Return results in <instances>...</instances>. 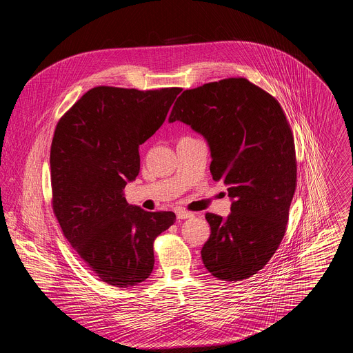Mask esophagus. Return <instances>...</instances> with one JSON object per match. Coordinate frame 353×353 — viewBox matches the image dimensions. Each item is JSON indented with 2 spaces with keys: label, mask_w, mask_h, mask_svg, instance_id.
I'll list each match as a JSON object with an SVG mask.
<instances>
[{
  "label": "esophagus",
  "mask_w": 353,
  "mask_h": 353,
  "mask_svg": "<svg viewBox=\"0 0 353 353\" xmlns=\"http://www.w3.org/2000/svg\"><path fill=\"white\" fill-rule=\"evenodd\" d=\"M176 215H177V219H188V218L194 216L192 212H188V211H184V210H179L176 212Z\"/></svg>",
  "instance_id": "1"
}]
</instances>
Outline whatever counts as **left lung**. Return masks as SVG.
<instances>
[{
	"instance_id": "left-lung-1",
	"label": "left lung",
	"mask_w": 353,
	"mask_h": 353,
	"mask_svg": "<svg viewBox=\"0 0 353 353\" xmlns=\"http://www.w3.org/2000/svg\"><path fill=\"white\" fill-rule=\"evenodd\" d=\"M181 121L211 149V174L228 185L230 214H207L211 236L201 250L221 281H243L278 250L296 190L294 141L278 100L245 78L184 90L169 123Z\"/></svg>"
}]
</instances>
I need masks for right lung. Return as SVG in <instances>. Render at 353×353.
<instances>
[{
    "mask_svg": "<svg viewBox=\"0 0 353 353\" xmlns=\"http://www.w3.org/2000/svg\"><path fill=\"white\" fill-rule=\"evenodd\" d=\"M180 88L96 86L57 123L52 149L53 211L86 265L109 285L130 288L154 270V241L173 212L130 205L124 187L139 173V145L163 124Z\"/></svg>",
    "mask_w": 353,
    "mask_h": 353,
    "instance_id": "right-lung-1",
    "label": "right lung"
}]
</instances>
